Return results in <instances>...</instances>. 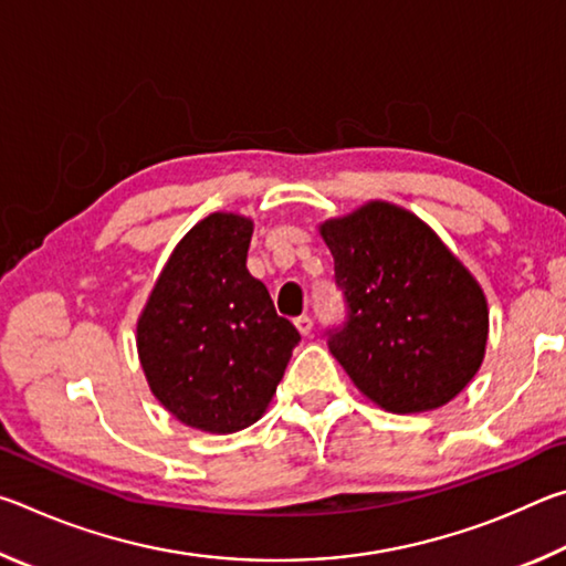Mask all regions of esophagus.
<instances>
[{
	"mask_svg": "<svg viewBox=\"0 0 566 566\" xmlns=\"http://www.w3.org/2000/svg\"><path fill=\"white\" fill-rule=\"evenodd\" d=\"M294 327L300 329L302 337H310V334H312V327H314V322H312V317H306V314H302V317H296V319H294Z\"/></svg>",
	"mask_w": 566,
	"mask_h": 566,
	"instance_id": "obj_1",
	"label": "esophagus"
}]
</instances>
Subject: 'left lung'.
<instances>
[{
  "label": "left lung",
  "instance_id": "1",
  "mask_svg": "<svg viewBox=\"0 0 566 566\" xmlns=\"http://www.w3.org/2000/svg\"><path fill=\"white\" fill-rule=\"evenodd\" d=\"M347 322L329 352L364 397L395 415L444 407L482 367V286L427 222L391 202L319 224Z\"/></svg>",
  "mask_w": 566,
  "mask_h": 566
}]
</instances>
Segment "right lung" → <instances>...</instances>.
I'll return each instance as SVG.
<instances>
[{
    "instance_id": "right-lung-1",
    "label": "right lung",
    "mask_w": 566,
    "mask_h": 566,
    "mask_svg": "<svg viewBox=\"0 0 566 566\" xmlns=\"http://www.w3.org/2000/svg\"><path fill=\"white\" fill-rule=\"evenodd\" d=\"M254 222L214 212L179 239L137 319L151 395L181 424L232 434L260 419L300 332L247 270Z\"/></svg>"
}]
</instances>
